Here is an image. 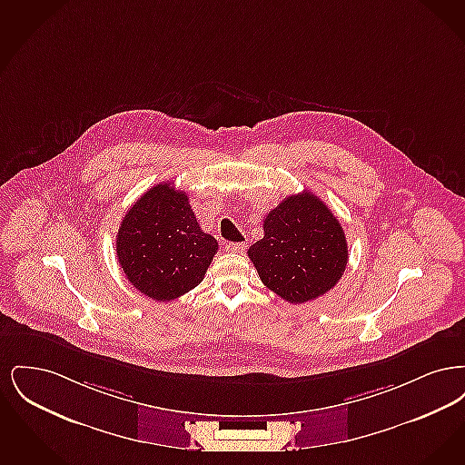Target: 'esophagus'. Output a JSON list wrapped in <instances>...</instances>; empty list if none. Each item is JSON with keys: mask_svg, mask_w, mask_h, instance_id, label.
Wrapping results in <instances>:
<instances>
[{"mask_svg": "<svg viewBox=\"0 0 465 465\" xmlns=\"http://www.w3.org/2000/svg\"><path fill=\"white\" fill-rule=\"evenodd\" d=\"M245 249H247V242H232L226 245V251L235 252V254H242Z\"/></svg>", "mask_w": 465, "mask_h": 465, "instance_id": "1", "label": "esophagus"}]
</instances>
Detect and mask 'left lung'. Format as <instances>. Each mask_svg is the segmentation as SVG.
Returning <instances> with one entry per match:
<instances>
[{"label": "left lung", "instance_id": "8db88e82", "mask_svg": "<svg viewBox=\"0 0 465 465\" xmlns=\"http://www.w3.org/2000/svg\"><path fill=\"white\" fill-rule=\"evenodd\" d=\"M263 232L247 254L266 288L289 303L315 300L341 279L349 262L343 228L309 190L272 209Z\"/></svg>", "mask_w": 465, "mask_h": 465}]
</instances>
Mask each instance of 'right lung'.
I'll list each match as a JSON object with an SVG mask.
<instances>
[{
    "instance_id": "add662e5",
    "label": "right lung",
    "mask_w": 465,
    "mask_h": 465,
    "mask_svg": "<svg viewBox=\"0 0 465 465\" xmlns=\"http://www.w3.org/2000/svg\"><path fill=\"white\" fill-rule=\"evenodd\" d=\"M218 252L202 232L188 195L160 183L127 211L116 235V258L134 288L171 302L197 288Z\"/></svg>"
}]
</instances>
